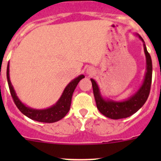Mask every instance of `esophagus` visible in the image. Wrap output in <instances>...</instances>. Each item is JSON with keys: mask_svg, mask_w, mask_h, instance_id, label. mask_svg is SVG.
<instances>
[{"mask_svg": "<svg viewBox=\"0 0 161 161\" xmlns=\"http://www.w3.org/2000/svg\"><path fill=\"white\" fill-rule=\"evenodd\" d=\"M88 72H89V74H93V73H92L93 72H92V71H90V70H88Z\"/></svg>", "mask_w": 161, "mask_h": 161, "instance_id": "obj_1", "label": "esophagus"}]
</instances>
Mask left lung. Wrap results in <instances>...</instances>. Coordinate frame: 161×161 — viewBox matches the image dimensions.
Wrapping results in <instances>:
<instances>
[{"instance_id": "obj_1", "label": "left lung", "mask_w": 161, "mask_h": 161, "mask_svg": "<svg viewBox=\"0 0 161 161\" xmlns=\"http://www.w3.org/2000/svg\"><path fill=\"white\" fill-rule=\"evenodd\" d=\"M141 40L143 38L139 36ZM144 52L147 59V72L145 76L144 82L142 87L136 94L130 97L128 100L122 102H116L113 101H105L102 97L99 89L94 80L91 79L93 85V94L96 101L98 110L106 117L111 119H124L131 116L139 110L147 101L151 90L152 78H153V63L150 54L147 51L144 44Z\"/></svg>"}]
</instances>
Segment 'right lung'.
Listing matches in <instances>:
<instances>
[{"mask_svg":"<svg viewBox=\"0 0 161 161\" xmlns=\"http://www.w3.org/2000/svg\"><path fill=\"white\" fill-rule=\"evenodd\" d=\"M9 66H7V80H8V88L10 91V94L12 96L13 100L14 103L23 114H25L26 117L30 118L31 119L37 121V122H41V123H52L57 122L63 119L65 115L68 113L70 109L71 102H72V97L74 90L76 89V85H78L79 81L82 78L85 77L84 75H80L77 78L74 79L72 81L68 84V86L65 88L63 94L59 98L58 102L55 106L47 109H42V110H38V109H31L29 107H26L24 106L22 102H20L18 97L16 96V93L14 92V89L13 88L11 82L9 80Z\"/></svg>","mask_w":161,"mask_h":161,"instance_id":"1","label":"right lung"}]
</instances>
